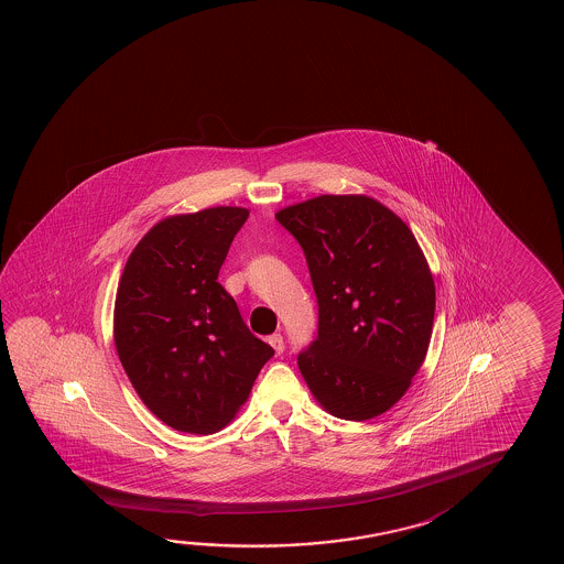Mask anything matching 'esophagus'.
Masks as SVG:
<instances>
[{
  "mask_svg": "<svg viewBox=\"0 0 564 564\" xmlns=\"http://www.w3.org/2000/svg\"><path fill=\"white\" fill-rule=\"evenodd\" d=\"M268 341L273 346V350L278 351V354H283V351H285V340H283V336H281V334H271Z\"/></svg>",
  "mask_w": 564,
  "mask_h": 564,
  "instance_id": "34e87169",
  "label": "esophagus"
}]
</instances>
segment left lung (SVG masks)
<instances>
[{
  "mask_svg": "<svg viewBox=\"0 0 564 564\" xmlns=\"http://www.w3.org/2000/svg\"><path fill=\"white\" fill-rule=\"evenodd\" d=\"M303 248L318 326L296 364L321 405L366 421L405 395L433 334L434 281L406 224L368 196L323 194L275 214Z\"/></svg>",
  "mask_w": 564,
  "mask_h": 564,
  "instance_id": "obj_1",
  "label": "left lung"
}]
</instances>
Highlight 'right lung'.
<instances>
[{
    "mask_svg": "<svg viewBox=\"0 0 564 564\" xmlns=\"http://www.w3.org/2000/svg\"><path fill=\"white\" fill-rule=\"evenodd\" d=\"M250 213L218 206L153 226L123 269L113 338L143 403L176 431L228 425L275 350L256 338L218 283Z\"/></svg>",
    "mask_w": 564,
    "mask_h": 564,
    "instance_id": "1",
    "label": "right lung"
}]
</instances>
